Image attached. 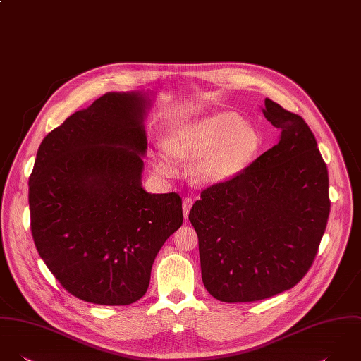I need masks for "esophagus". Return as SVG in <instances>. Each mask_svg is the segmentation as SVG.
<instances>
[{"label": "esophagus", "instance_id": "obj_1", "mask_svg": "<svg viewBox=\"0 0 361 361\" xmlns=\"http://www.w3.org/2000/svg\"><path fill=\"white\" fill-rule=\"evenodd\" d=\"M192 204H194L192 198H184L183 200V214H184V217H188V214H190V209H191Z\"/></svg>", "mask_w": 361, "mask_h": 361}]
</instances>
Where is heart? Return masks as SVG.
<instances>
[{
  "instance_id": "1",
  "label": "heart",
  "mask_w": 361,
  "mask_h": 361,
  "mask_svg": "<svg viewBox=\"0 0 361 361\" xmlns=\"http://www.w3.org/2000/svg\"><path fill=\"white\" fill-rule=\"evenodd\" d=\"M261 146L257 130L235 113H220L173 130L166 141L167 150L154 159L161 176L177 170L170 152L181 159H197L195 176L205 183H221L243 171Z\"/></svg>"
}]
</instances>
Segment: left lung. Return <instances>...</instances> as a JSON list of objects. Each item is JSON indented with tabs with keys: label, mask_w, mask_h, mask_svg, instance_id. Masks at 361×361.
Masks as SVG:
<instances>
[{
	"label": "left lung",
	"mask_w": 361,
	"mask_h": 361,
	"mask_svg": "<svg viewBox=\"0 0 361 361\" xmlns=\"http://www.w3.org/2000/svg\"><path fill=\"white\" fill-rule=\"evenodd\" d=\"M281 140L190 212L202 282L224 302L258 301L295 286L311 268L331 211L326 164L307 123L265 99Z\"/></svg>",
	"instance_id": "left-lung-1"
}]
</instances>
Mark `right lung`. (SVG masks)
Masks as SVG:
<instances>
[{"mask_svg":"<svg viewBox=\"0 0 361 361\" xmlns=\"http://www.w3.org/2000/svg\"><path fill=\"white\" fill-rule=\"evenodd\" d=\"M149 104L138 92L106 93L47 134L36 154L35 245L61 286L87 302L140 300L159 250L183 224L178 194L142 188Z\"/></svg>","mask_w":361,"mask_h":361,"instance_id":"add662e5","label":"right lung"}]
</instances>
